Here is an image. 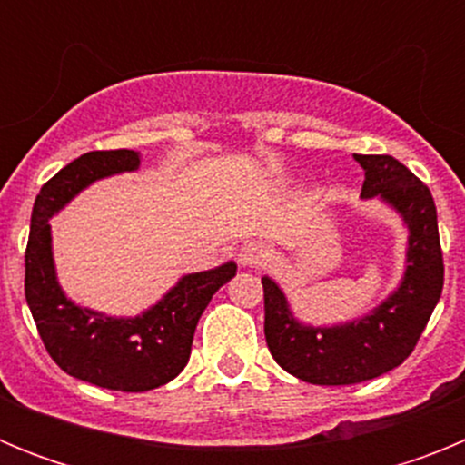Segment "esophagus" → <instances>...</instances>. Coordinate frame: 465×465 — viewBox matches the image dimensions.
Wrapping results in <instances>:
<instances>
[{
    "label": "esophagus",
    "instance_id": "1",
    "mask_svg": "<svg viewBox=\"0 0 465 465\" xmlns=\"http://www.w3.org/2000/svg\"><path fill=\"white\" fill-rule=\"evenodd\" d=\"M262 261H265V246L261 242H249L237 253V262L242 268H258Z\"/></svg>",
    "mask_w": 465,
    "mask_h": 465
}]
</instances>
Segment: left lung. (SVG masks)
<instances>
[{"label":"left lung","instance_id":"8db88e82","mask_svg":"<svg viewBox=\"0 0 465 465\" xmlns=\"http://www.w3.org/2000/svg\"><path fill=\"white\" fill-rule=\"evenodd\" d=\"M365 182L361 200H377L408 230L402 277L365 314L338 323H307L272 277L265 291V342L289 375L310 384L344 386L375 380L412 354L442 293V252L433 195L391 155H359Z\"/></svg>","mask_w":465,"mask_h":465}]
</instances>
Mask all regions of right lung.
<instances>
[{
  "label": "right lung",
  "mask_w": 465,
  "mask_h": 465,
  "mask_svg": "<svg viewBox=\"0 0 465 465\" xmlns=\"http://www.w3.org/2000/svg\"><path fill=\"white\" fill-rule=\"evenodd\" d=\"M139 167L142 155L127 149L90 151L72 160L41 186L25 252V300L51 359L76 380L127 393L158 389L186 368L200 316L237 272V262L228 261L183 274L155 305L134 316L76 305L64 293L53 258L51 219L94 182Z\"/></svg>",
  "instance_id": "1"
}]
</instances>
